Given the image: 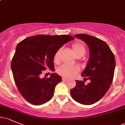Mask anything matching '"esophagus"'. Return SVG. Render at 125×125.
Returning a JSON list of instances; mask_svg holds the SVG:
<instances>
[{
  "label": "esophagus",
  "mask_w": 125,
  "mask_h": 125,
  "mask_svg": "<svg viewBox=\"0 0 125 125\" xmlns=\"http://www.w3.org/2000/svg\"><path fill=\"white\" fill-rule=\"evenodd\" d=\"M62 81H67V79L66 78V77H62Z\"/></svg>",
  "instance_id": "esophagus-1"
}]
</instances>
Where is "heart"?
<instances>
[{"label":"heart","instance_id":"1","mask_svg":"<svg viewBox=\"0 0 125 125\" xmlns=\"http://www.w3.org/2000/svg\"><path fill=\"white\" fill-rule=\"evenodd\" d=\"M73 52L77 58H81L86 53V48L81 43H74L72 46ZM61 49H59L54 55V62L56 63H59L60 62L59 55ZM79 71L78 66L74 65H70L68 64H64L58 69V73L61 76L66 77H71L75 75Z\"/></svg>","mask_w":125,"mask_h":125}]
</instances>
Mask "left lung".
Segmentation results:
<instances>
[{
    "label": "left lung",
    "mask_w": 125,
    "mask_h": 125,
    "mask_svg": "<svg viewBox=\"0 0 125 125\" xmlns=\"http://www.w3.org/2000/svg\"><path fill=\"white\" fill-rule=\"evenodd\" d=\"M74 37L83 41L89 49V59L81 76L90 82L84 84V82L76 81V86L70 92L77 102L89 105L99 101L109 89L114 75L115 59L102 40L86 34H77Z\"/></svg>",
    "instance_id": "1"
}]
</instances>
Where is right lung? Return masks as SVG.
Masks as SVG:
<instances>
[{
	"label": "right lung",
	"instance_id": "obj_1",
	"mask_svg": "<svg viewBox=\"0 0 125 125\" xmlns=\"http://www.w3.org/2000/svg\"><path fill=\"white\" fill-rule=\"evenodd\" d=\"M73 39L70 35H39L26 38L18 44L11 69L19 91L27 101L39 105L52 98L62 77L51 73L49 78H42L41 74L48 69L54 71L55 53Z\"/></svg>",
	"mask_w": 125,
	"mask_h": 125
}]
</instances>
